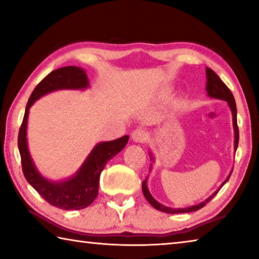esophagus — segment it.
I'll return each instance as SVG.
<instances>
[{
	"label": "esophagus",
	"instance_id": "1",
	"mask_svg": "<svg viewBox=\"0 0 259 259\" xmlns=\"http://www.w3.org/2000/svg\"><path fill=\"white\" fill-rule=\"evenodd\" d=\"M131 137L136 143H144L147 138V133L144 129H136L131 135Z\"/></svg>",
	"mask_w": 259,
	"mask_h": 259
}]
</instances>
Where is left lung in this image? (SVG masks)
Instances as JSON below:
<instances>
[{"label":"left lung","mask_w":259,"mask_h":259,"mask_svg":"<svg viewBox=\"0 0 259 259\" xmlns=\"http://www.w3.org/2000/svg\"><path fill=\"white\" fill-rule=\"evenodd\" d=\"M205 74H207V85H205V90H207V94L209 97L211 98H217V99H222V100H225L229 104V106L232 111V115H233V128H234V150L236 151V148H238V144H239V128H238V121H236V105H235V100L233 95H232L231 90L227 88V85L225 84L224 82L221 80V77H219L216 73H214L211 68H208L205 69ZM152 156V154H151ZM152 160H154L152 157ZM232 174V172H231ZM231 174L227 176V178L225 179L223 184L221 185V187L218 188V190L209 196L208 199H205L203 202H201L196 205H192V207H188V208H170V207H165V205L161 204L157 202V201L153 198L151 195L150 191H148L147 188V179L143 182L142 184V187H143V193H144V196H145V199L148 201V203L151 205H153L155 209L160 210L162 212H165V213H181V212H192V211H196V210H199L201 208H203L205 204H207L210 200L213 199V196L217 194L219 192V190L224 186V184L229 181V178L231 177Z\"/></svg>","instance_id":"obj_1"}]
</instances>
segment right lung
Wrapping results in <instances>:
<instances>
[{"label": "right lung", "instance_id": "add662e5", "mask_svg": "<svg viewBox=\"0 0 259 259\" xmlns=\"http://www.w3.org/2000/svg\"><path fill=\"white\" fill-rule=\"evenodd\" d=\"M89 80L84 69L66 66L52 71L35 87L25 109L23 123L18 135V148L24 176L34 190L48 203L63 210H80L94 202L98 195L99 177L107 162L123 150L129 136L111 142L99 143L90 152L81 168L73 177L61 182L48 181L35 166L27 147V119L29 108L38 98L52 91L63 89H85Z\"/></svg>", "mask_w": 259, "mask_h": 259}]
</instances>
